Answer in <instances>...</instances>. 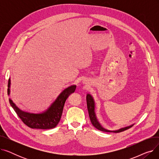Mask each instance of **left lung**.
Here are the masks:
<instances>
[{"instance_id":"left-lung-1","label":"left lung","mask_w":159,"mask_h":159,"mask_svg":"<svg viewBox=\"0 0 159 159\" xmlns=\"http://www.w3.org/2000/svg\"><path fill=\"white\" fill-rule=\"evenodd\" d=\"M86 102H87V107H88V113H89V119L91 120V124H93V126L96 128L97 129L102 131H104V132H113V133H119L123 131L126 130L129 128H130L131 127H132L134 124L130 125L129 126L127 127H124L122 128H120L119 129L117 130H108L107 129H105L104 128H103L101 124L99 123V122L98 121L97 116H96V114H95V101L93 99V97L91 96L90 94L88 93L86 95Z\"/></svg>"}]
</instances>
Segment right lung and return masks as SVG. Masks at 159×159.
Wrapping results in <instances>:
<instances>
[{
  "label": "right lung",
  "mask_w": 159,
  "mask_h": 159,
  "mask_svg": "<svg viewBox=\"0 0 159 159\" xmlns=\"http://www.w3.org/2000/svg\"><path fill=\"white\" fill-rule=\"evenodd\" d=\"M10 86L11 79L10 78L7 84L8 95L10 94ZM75 89L76 85H71L64 89L47 110L39 113H30L20 110L11 98H9V102L20 119L28 127L43 129H52L55 128L59 122L66 99L70 94L74 92Z\"/></svg>",
  "instance_id": "add662e5"
}]
</instances>
